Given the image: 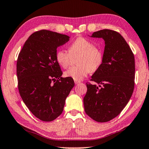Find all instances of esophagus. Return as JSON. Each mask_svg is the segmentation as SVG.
Masks as SVG:
<instances>
[{
  "mask_svg": "<svg viewBox=\"0 0 149 149\" xmlns=\"http://www.w3.org/2000/svg\"><path fill=\"white\" fill-rule=\"evenodd\" d=\"M81 82L79 81H76V80H74V83L76 84V85H78V84H79Z\"/></svg>",
  "mask_w": 149,
  "mask_h": 149,
  "instance_id": "obj_1",
  "label": "esophagus"
}]
</instances>
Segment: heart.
<instances>
[{
    "label": "heart",
    "instance_id": "heart-1",
    "mask_svg": "<svg viewBox=\"0 0 149 149\" xmlns=\"http://www.w3.org/2000/svg\"><path fill=\"white\" fill-rule=\"evenodd\" d=\"M69 54L62 49L56 52V60L61 67L67 68L70 64V55L80 54L77 60V66L71 67L64 72V76L76 81H81L90 72H95L103 62V54L90 40L79 38L68 47Z\"/></svg>",
    "mask_w": 149,
    "mask_h": 149
}]
</instances>
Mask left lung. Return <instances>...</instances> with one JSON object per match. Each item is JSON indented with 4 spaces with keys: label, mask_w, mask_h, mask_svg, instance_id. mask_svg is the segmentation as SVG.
I'll return each instance as SVG.
<instances>
[{
    "label": "left lung",
    "mask_w": 149,
    "mask_h": 149,
    "mask_svg": "<svg viewBox=\"0 0 149 149\" xmlns=\"http://www.w3.org/2000/svg\"><path fill=\"white\" fill-rule=\"evenodd\" d=\"M90 37L102 38L105 48L102 64L91 79L98 85L87 83L84 107L93 120L106 122L119 115L132 96L134 56L124 38L115 31L100 30Z\"/></svg>",
    "instance_id": "1"
}]
</instances>
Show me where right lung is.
<instances>
[{
    "instance_id": "obj_1",
    "label": "right lung",
    "mask_w": 149,
    "mask_h": 149,
    "mask_svg": "<svg viewBox=\"0 0 149 149\" xmlns=\"http://www.w3.org/2000/svg\"><path fill=\"white\" fill-rule=\"evenodd\" d=\"M69 36L48 30L32 33L17 62L18 88L23 102L42 121L51 122L62 113L65 101L74 86L72 79L62 77L56 60L57 48Z\"/></svg>"
}]
</instances>
